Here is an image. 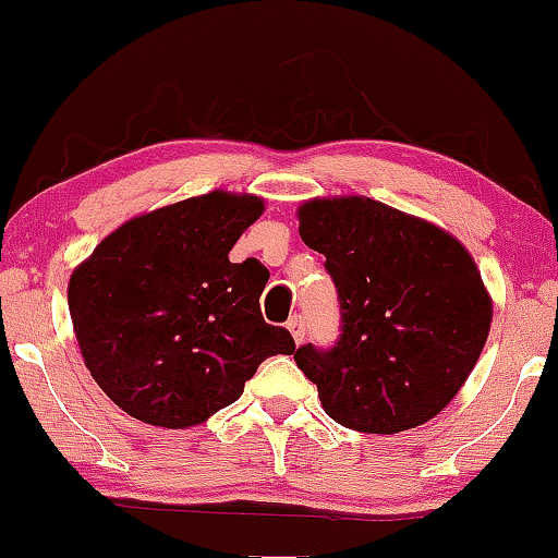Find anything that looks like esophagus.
Segmentation results:
<instances>
[{"mask_svg":"<svg viewBox=\"0 0 558 558\" xmlns=\"http://www.w3.org/2000/svg\"><path fill=\"white\" fill-rule=\"evenodd\" d=\"M287 329L292 331V337H295V342L300 345L305 337V318L303 316H292L290 322H287Z\"/></svg>","mask_w":558,"mask_h":558,"instance_id":"34e87169","label":"esophagus"}]
</instances>
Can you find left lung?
Returning <instances> with one entry per match:
<instances>
[{
    "instance_id": "8db88e82",
    "label": "left lung",
    "mask_w": 558,
    "mask_h": 558,
    "mask_svg": "<svg viewBox=\"0 0 558 558\" xmlns=\"http://www.w3.org/2000/svg\"><path fill=\"white\" fill-rule=\"evenodd\" d=\"M298 218L340 300L335 345L295 350L324 411L372 435L429 422L490 331L493 303L472 255L435 223L359 195L308 199Z\"/></svg>"
}]
</instances>
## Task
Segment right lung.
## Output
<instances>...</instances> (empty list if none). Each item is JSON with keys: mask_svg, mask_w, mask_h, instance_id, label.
<instances>
[{"mask_svg": "<svg viewBox=\"0 0 558 558\" xmlns=\"http://www.w3.org/2000/svg\"><path fill=\"white\" fill-rule=\"evenodd\" d=\"M260 213L255 195L181 199L118 227L73 271L81 355L129 416L195 427L234 403L268 355L295 353L290 331L263 322L266 266L229 260Z\"/></svg>", "mask_w": 558, "mask_h": 558, "instance_id": "obj_1", "label": "right lung"}]
</instances>
